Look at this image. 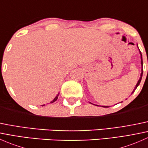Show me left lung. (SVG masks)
<instances>
[{
  "label": "left lung",
  "mask_w": 148,
  "mask_h": 148,
  "mask_svg": "<svg viewBox=\"0 0 148 148\" xmlns=\"http://www.w3.org/2000/svg\"><path fill=\"white\" fill-rule=\"evenodd\" d=\"M140 54H141V53H140ZM141 64H142V66H143V58H142V54H141ZM143 69H142V73H141V74H140V79L138 80V82L137 83V84H136V86H135V89H136V88L138 87V85L140 84V82H141V79H142V77H143ZM134 91H135V90H134ZM132 93H133V92H132ZM105 107V106H104V107Z\"/></svg>",
  "instance_id": "1"
}]
</instances>
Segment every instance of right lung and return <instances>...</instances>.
I'll return each mask as SVG.
<instances>
[{"label": "right lung", "instance_id": "1", "mask_svg": "<svg viewBox=\"0 0 148 148\" xmlns=\"http://www.w3.org/2000/svg\"><path fill=\"white\" fill-rule=\"evenodd\" d=\"M58 96H59V95H57V96H56V97H55L54 99H53V101H51V103H53V102H54L55 101H56V99H58ZM42 106H43V105H42Z\"/></svg>", "mask_w": 148, "mask_h": 148}]
</instances>
